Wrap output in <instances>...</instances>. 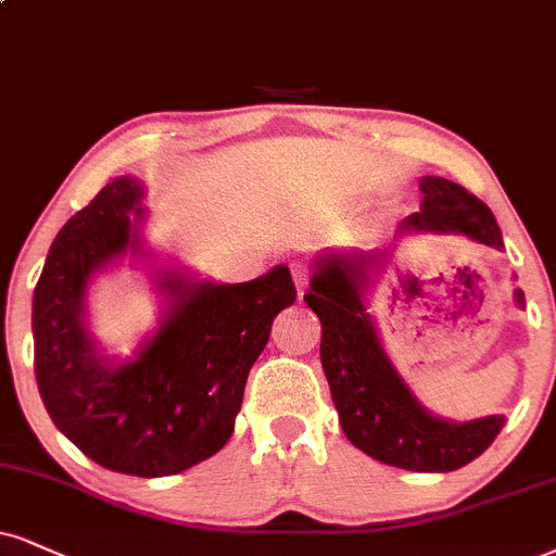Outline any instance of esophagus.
Segmentation results:
<instances>
[{"mask_svg":"<svg viewBox=\"0 0 556 556\" xmlns=\"http://www.w3.org/2000/svg\"><path fill=\"white\" fill-rule=\"evenodd\" d=\"M291 273H293V280H296V286H299V299H301V296H304L306 283H309V270H306V265L296 263L291 267Z\"/></svg>","mask_w":556,"mask_h":556,"instance_id":"esophagus-1","label":"esophagus"}]
</instances>
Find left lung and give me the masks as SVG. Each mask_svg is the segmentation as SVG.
<instances>
[{"label":"left lung","mask_w":556,"mask_h":556,"mask_svg":"<svg viewBox=\"0 0 556 556\" xmlns=\"http://www.w3.org/2000/svg\"><path fill=\"white\" fill-rule=\"evenodd\" d=\"M420 211L407 216L400 231L464 235L479 244L503 250V235L492 211L458 182L422 177ZM387 252L371 255H321L304 301L321 321L319 358L330 381L348 441L376 462L409 471H454L490 448L505 415L451 422L430 415L392 361L383 353L363 291L383 267ZM518 306L523 291L516 289Z\"/></svg>","instance_id":"obj_1"}]
</instances>
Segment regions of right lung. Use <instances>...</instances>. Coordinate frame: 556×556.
Instances as JSON below:
<instances>
[{"label":"right lung","instance_id":"add662e5","mask_svg":"<svg viewBox=\"0 0 556 556\" xmlns=\"http://www.w3.org/2000/svg\"><path fill=\"white\" fill-rule=\"evenodd\" d=\"M141 195L136 177H118L53 239L33 293L36 379L53 425L94 464L169 477L229 441L252 363L296 289L286 265L247 283L160 270L156 286L169 299L162 325L131 361L111 363L87 332V283L126 252L147 255Z\"/></svg>","mask_w":556,"mask_h":556}]
</instances>
